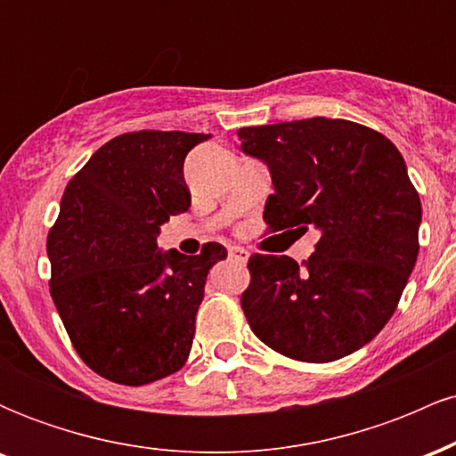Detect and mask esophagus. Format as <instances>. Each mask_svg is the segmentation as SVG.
Wrapping results in <instances>:
<instances>
[{
  "mask_svg": "<svg viewBox=\"0 0 456 456\" xmlns=\"http://www.w3.org/2000/svg\"><path fill=\"white\" fill-rule=\"evenodd\" d=\"M227 253H229V259L240 261V264H244V261H248V250L242 248V246H229Z\"/></svg>",
  "mask_w": 456,
  "mask_h": 456,
  "instance_id": "obj_1",
  "label": "esophagus"
}]
</instances>
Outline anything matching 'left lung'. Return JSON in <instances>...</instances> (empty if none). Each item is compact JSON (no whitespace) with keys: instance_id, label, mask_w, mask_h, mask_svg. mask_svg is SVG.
Wrapping results in <instances>:
<instances>
[{"instance_id":"obj_1","label":"left lung","mask_w":456,"mask_h":456,"mask_svg":"<svg viewBox=\"0 0 456 456\" xmlns=\"http://www.w3.org/2000/svg\"><path fill=\"white\" fill-rule=\"evenodd\" d=\"M268 165L272 229L319 232L305 264L253 255L242 294L248 326L302 362H332L373 341L399 305L418 257L422 206L390 139L349 119L311 118L238 130Z\"/></svg>"}]
</instances>
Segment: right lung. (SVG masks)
Wrapping results in <instances>:
<instances>
[{
  "label": "right lung",
  "mask_w": 456,
  "mask_h": 456,
  "mask_svg": "<svg viewBox=\"0 0 456 456\" xmlns=\"http://www.w3.org/2000/svg\"><path fill=\"white\" fill-rule=\"evenodd\" d=\"M212 134L139 130L104 143L68 182L46 238L51 297L81 360L115 384L143 386L184 366L218 242L188 257L156 244L191 208L184 159Z\"/></svg>",
  "instance_id": "add662e5"
}]
</instances>
